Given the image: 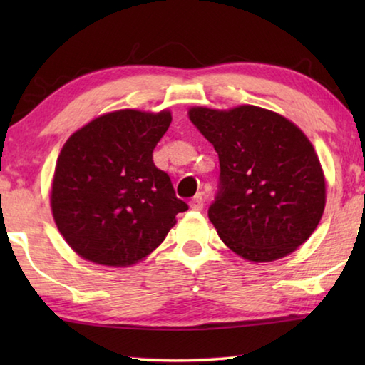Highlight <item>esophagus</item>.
I'll list each match as a JSON object with an SVG mask.
<instances>
[{
  "label": "esophagus",
  "instance_id": "obj_1",
  "mask_svg": "<svg viewBox=\"0 0 365 365\" xmlns=\"http://www.w3.org/2000/svg\"><path fill=\"white\" fill-rule=\"evenodd\" d=\"M190 207L193 209V211H202V207H205V197H202L201 193H197L195 197H191Z\"/></svg>",
  "mask_w": 365,
  "mask_h": 365
}]
</instances>
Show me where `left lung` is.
I'll use <instances>...</instances> for the list:
<instances>
[{
  "label": "left lung",
  "instance_id": "obj_1",
  "mask_svg": "<svg viewBox=\"0 0 365 365\" xmlns=\"http://www.w3.org/2000/svg\"><path fill=\"white\" fill-rule=\"evenodd\" d=\"M190 120L219 154V191L207 215L246 261L293 252L316 230L325 178L314 146L293 122L257 106L191 108Z\"/></svg>",
  "mask_w": 365,
  "mask_h": 365
}]
</instances>
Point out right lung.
<instances>
[{
  "instance_id": "1",
  "label": "right lung",
  "mask_w": 365,
  "mask_h": 365,
  "mask_svg": "<svg viewBox=\"0 0 365 365\" xmlns=\"http://www.w3.org/2000/svg\"><path fill=\"white\" fill-rule=\"evenodd\" d=\"M172 122L122 109L96 117L66 141L54 170L51 211L80 257L110 267L137 264L187 211L153 151Z\"/></svg>"
}]
</instances>
